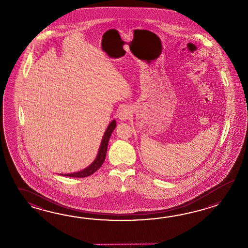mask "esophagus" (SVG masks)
<instances>
[{"label": "esophagus", "mask_w": 248, "mask_h": 248, "mask_svg": "<svg viewBox=\"0 0 248 248\" xmlns=\"http://www.w3.org/2000/svg\"><path fill=\"white\" fill-rule=\"evenodd\" d=\"M131 110L128 107H123L119 112V119L122 121H126L131 116Z\"/></svg>", "instance_id": "esophagus-1"}]
</instances>
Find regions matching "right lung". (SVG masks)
Masks as SVG:
<instances>
[{"label": "right lung", "mask_w": 248, "mask_h": 248, "mask_svg": "<svg viewBox=\"0 0 248 248\" xmlns=\"http://www.w3.org/2000/svg\"><path fill=\"white\" fill-rule=\"evenodd\" d=\"M116 126V122L112 121L110 123V125L107 127L106 133L104 135V137L102 139L101 142L100 148L98 151V154L96 156L94 162L89 166L87 169H83L79 172H76V173H73V174H65L63 175L65 176H70V177H78V178H83V177H87L90 176L91 174H94L97 169H100L101 166L104 163L105 158H106V153H107V146H108V142L109 139L111 137V133L114 130Z\"/></svg>", "instance_id": "right-lung-1"}]
</instances>
